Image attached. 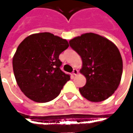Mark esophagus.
I'll use <instances>...</instances> for the list:
<instances>
[{"label":"esophagus","instance_id":"obj_1","mask_svg":"<svg viewBox=\"0 0 133 133\" xmlns=\"http://www.w3.org/2000/svg\"><path fill=\"white\" fill-rule=\"evenodd\" d=\"M78 74V70L77 69H74L72 71V75H77Z\"/></svg>","mask_w":133,"mask_h":133}]
</instances>
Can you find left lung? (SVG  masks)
I'll list each match as a JSON object with an SVG mask.
<instances>
[{
	"instance_id": "8db88e82",
	"label": "left lung",
	"mask_w": 133,
	"mask_h": 133,
	"mask_svg": "<svg viewBox=\"0 0 133 133\" xmlns=\"http://www.w3.org/2000/svg\"><path fill=\"white\" fill-rule=\"evenodd\" d=\"M69 43L83 61L80 72L86 78V84L79 88L81 95L95 103L110 97L119 86L123 73V60L117 46L93 33L75 37Z\"/></svg>"
}]
</instances>
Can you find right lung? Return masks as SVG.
Returning a JSON list of instances; mask_svg holds the SVG:
<instances>
[{"instance_id": "obj_1", "label": "right lung", "mask_w": 133, "mask_h": 133, "mask_svg": "<svg viewBox=\"0 0 133 133\" xmlns=\"http://www.w3.org/2000/svg\"><path fill=\"white\" fill-rule=\"evenodd\" d=\"M68 42L50 33L28 36L20 43L13 58L18 85L24 95L37 103H46L60 94L70 79L61 70L59 55Z\"/></svg>"}]
</instances>
